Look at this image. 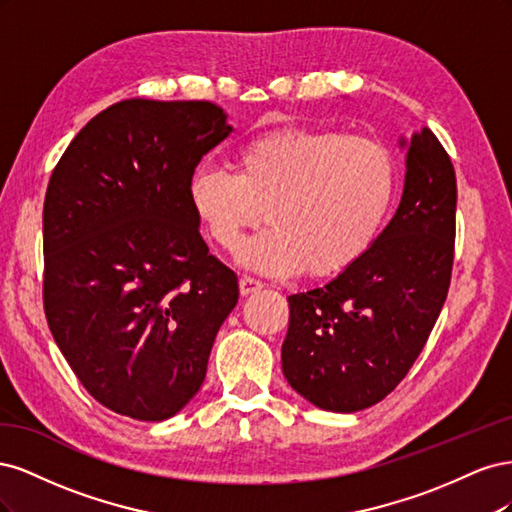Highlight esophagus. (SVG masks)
I'll use <instances>...</instances> for the list:
<instances>
[{
  "label": "esophagus",
  "mask_w": 512,
  "mask_h": 512,
  "mask_svg": "<svg viewBox=\"0 0 512 512\" xmlns=\"http://www.w3.org/2000/svg\"><path fill=\"white\" fill-rule=\"evenodd\" d=\"M262 286L260 280H256V277H252V275H241V280H239V290H241V294H252V292H258Z\"/></svg>",
  "instance_id": "obj_1"
}]
</instances>
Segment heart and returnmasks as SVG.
Here are the masks:
<instances>
[{
  "label": "heart",
  "instance_id": "obj_1",
  "mask_svg": "<svg viewBox=\"0 0 512 512\" xmlns=\"http://www.w3.org/2000/svg\"><path fill=\"white\" fill-rule=\"evenodd\" d=\"M230 166L232 175L194 170L192 213L215 245L235 252L265 209L269 226L239 260L267 275L344 273L378 241L397 190L389 147L333 128L260 132L232 151Z\"/></svg>",
  "mask_w": 512,
  "mask_h": 512
}]
</instances>
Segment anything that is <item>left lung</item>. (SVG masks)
I'll use <instances>...</instances> for the list:
<instances>
[{
    "label": "left lung",
    "instance_id": "1",
    "mask_svg": "<svg viewBox=\"0 0 512 512\" xmlns=\"http://www.w3.org/2000/svg\"><path fill=\"white\" fill-rule=\"evenodd\" d=\"M406 168L404 196L374 247L324 288L288 297L284 376L322 410L359 412L389 395L423 352L446 301L455 168L429 128L412 132Z\"/></svg>",
    "mask_w": 512,
    "mask_h": 512
}]
</instances>
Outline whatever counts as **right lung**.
<instances>
[{"label":"right lung","instance_id":"add662e5","mask_svg":"<svg viewBox=\"0 0 512 512\" xmlns=\"http://www.w3.org/2000/svg\"><path fill=\"white\" fill-rule=\"evenodd\" d=\"M207 100L104 108L44 196L42 303L76 378L108 410L164 421L198 393L237 273L200 237L188 183L230 134Z\"/></svg>","mask_w":512,"mask_h":512}]
</instances>
